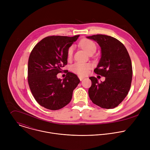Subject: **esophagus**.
<instances>
[{
    "mask_svg": "<svg viewBox=\"0 0 150 150\" xmlns=\"http://www.w3.org/2000/svg\"><path fill=\"white\" fill-rule=\"evenodd\" d=\"M78 78H79V79H80V81H82V79H83L85 78V77L82 76H80V75H79V76H78Z\"/></svg>",
    "mask_w": 150,
    "mask_h": 150,
    "instance_id": "esophagus-1",
    "label": "esophagus"
}]
</instances>
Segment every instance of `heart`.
Masks as SVG:
<instances>
[{
  "mask_svg": "<svg viewBox=\"0 0 150 150\" xmlns=\"http://www.w3.org/2000/svg\"><path fill=\"white\" fill-rule=\"evenodd\" d=\"M79 46L85 51L88 54L90 53L91 52H96V46L94 42L91 40L88 39H83L81 40L79 42ZM74 47V46H71L68 50V58L71 59L73 56ZM91 68V65L89 63H81L77 62L74 63L71 67V71L80 75V76H84L88 74L89 72V70Z\"/></svg>",
  "mask_w": 150,
  "mask_h": 150,
  "instance_id": "1",
  "label": "heart"
}]
</instances>
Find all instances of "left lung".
I'll return each instance as SVG.
<instances>
[{"label":"left lung","instance_id":"left-lung-1","mask_svg":"<svg viewBox=\"0 0 150 150\" xmlns=\"http://www.w3.org/2000/svg\"><path fill=\"white\" fill-rule=\"evenodd\" d=\"M87 38L96 41L101 48V58L94 70L105 77L99 83L94 77L88 90L92 102L103 109H113L126 97L132 79V67L130 56L122 42L111 36L93 35Z\"/></svg>","mask_w":150,"mask_h":150}]
</instances>
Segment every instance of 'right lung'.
I'll return each mask as SVG.
<instances>
[{
  "instance_id": "1",
  "label": "right lung",
  "mask_w": 150,
  "mask_h": 150,
  "mask_svg": "<svg viewBox=\"0 0 150 150\" xmlns=\"http://www.w3.org/2000/svg\"><path fill=\"white\" fill-rule=\"evenodd\" d=\"M79 35L49 36L31 51L28 63V82L37 102L45 108L56 110L71 101L73 91L80 82L77 75L68 72L63 79L57 74L68 63V50Z\"/></svg>"
}]
</instances>
